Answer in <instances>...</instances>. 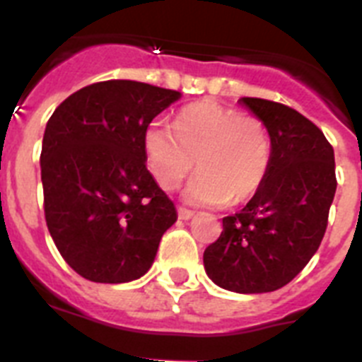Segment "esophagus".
<instances>
[{"instance_id": "obj_1", "label": "esophagus", "mask_w": 362, "mask_h": 362, "mask_svg": "<svg viewBox=\"0 0 362 362\" xmlns=\"http://www.w3.org/2000/svg\"><path fill=\"white\" fill-rule=\"evenodd\" d=\"M177 216H179V219H192V217H194V212H192V210H188V209H185V206H179L177 209Z\"/></svg>"}]
</instances>
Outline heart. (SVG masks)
Listing matches in <instances>:
<instances>
[{"instance_id": "obj_1", "label": "heart", "mask_w": 362, "mask_h": 362, "mask_svg": "<svg viewBox=\"0 0 362 362\" xmlns=\"http://www.w3.org/2000/svg\"><path fill=\"white\" fill-rule=\"evenodd\" d=\"M146 166L165 190L177 187L196 166L187 199L197 204H241L263 188L272 139L261 117L203 99L177 114L175 127L152 121L143 136Z\"/></svg>"}]
</instances>
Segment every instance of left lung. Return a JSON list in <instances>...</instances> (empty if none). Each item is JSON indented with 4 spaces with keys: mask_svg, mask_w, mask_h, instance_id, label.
<instances>
[{
    "mask_svg": "<svg viewBox=\"0 0 362 362\" xmlns=\"http://www.w3.org/2000/svg\"><path fill=\"white\" fill-rule=\"evenodd\" d=\"M243 103L267 123L270 170L241 212L223 217L219 239L204 250L210 279L238 293L283 288L317 252L334 201V148L293 108L261 98Z\"/></svg>",
    "mask_w": 362,
    "mask_h": 362,
    "instance_id": "left-lung-1",
    "label": "left lung"
}]
</instances>
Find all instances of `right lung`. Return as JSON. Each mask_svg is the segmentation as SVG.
Instances as JSON below:
<instances>
[{"mask_svg":"<svg viewBox=\"0 0 362 362\" xmlns=\"http://www.w3.org/2000/svg\"><path fill=\"white\" fill-rule=\"evenodd\" d=\"M181 98L110 79L74 92L41 146L45 221L69 267L94 283H129L152 267L177 212L146 168L143 136Z\"/></svg>","mask_w":362,"mask_h":362,"instance_id":"1","label":"right lung"}]
</instances>
